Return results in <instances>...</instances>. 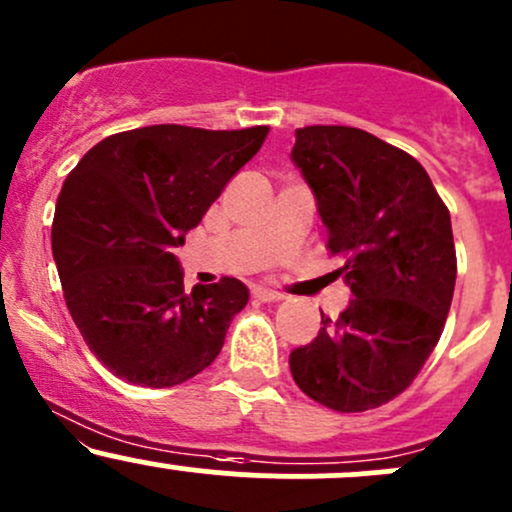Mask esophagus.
<instances>
[{"instance_id": "34e87169", "label": "esophagus", "mask_w": 512, "mask_h": 512, "mask_svg": "<svg viewBox=\"0 0 512 512\" xmlns=\"http://www.w3.org/2000/svg\"><path fill=\"white\" fill-rule=\"evenodd\" d=\"M252 294H255V299L260 301H282L284 294L274 292V289H265V287H255L252 289Z\"/></svg>"}]
</instances>
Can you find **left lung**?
Masks as SVG:
<instances>
[{
    "mask_svg": "<svg viewBox=\"0 0 512 512\" xmlns=\"http://www.w3.org/2000/svg\"><path fill=\"white\" fill-rule=\"evenodd\" d=\"M292 161L353 292L289 355L292 378L336 412L373 410L410 387L444 331L456 284L449 208L417 159L363 129H297Z\"/></svg>",
    "mask_w": 512,
    "mask_h": 512,
    "instance_id": "1",
    "label": "left lung"
}]
</instances>
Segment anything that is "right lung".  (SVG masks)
I'll use <instances>...</instances> for the list:
<instances>
[{"label": "right lung", "mask_w": 512, "mask_h": 512, "mask_svg": "<svg viewBox=\"0 0 512 512\" xmlns=\"http://www.w3.org/2000/svg\"><path fill=\"white\" fill-rule=\"evenodd\" d=\"M270 127L152 125L95 144L66 176L51 228L63 297L117 378L174 387L213 363L250 292L240 279L184 292L174 250Z\"/></svg>", "instance_id": "1"}]
</instances>
